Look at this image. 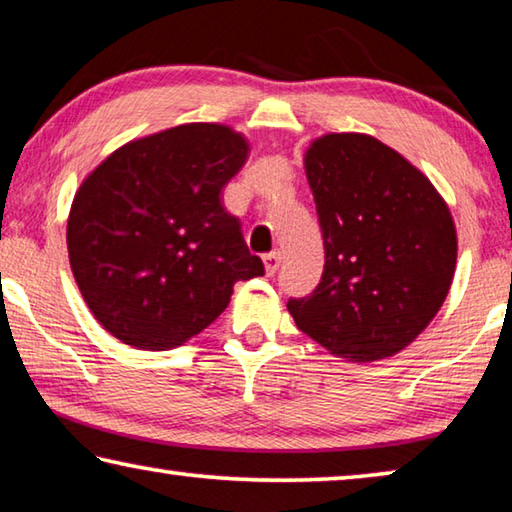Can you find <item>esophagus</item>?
<instances>
[{
	"mask_svg": "<svg viewBox=\"0 0 512 512\" xmlns=\"http://www.w3.org/2000/svg\"><path fill=\"white\" fill-rule=\"evenodd\" d=\"M264 271H266V275H273L277 268H280V264H282V255H280V250H273V253H266L264 257Z\"/></svg>",
	"mask_w": 512,
	"mask_h": 512,
	"instance_id": "esophagus-1",
	"label": "esophagus"
}]
</instances>
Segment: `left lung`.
Returning a JSON list of instances; mask_svg holds the SVG:
<instances>
[{
    "instance_id": "1",
    "label": "left lung",
    "mask_w": 512,
    "mask_h": 512,
    "mask_svg": "<svg viewBox=\"0 0 512 512\" xmlns=\"http://www.w3.org/2000/svg\"><path fill=\"white\" fill-rule=\"evenodd\" d=\"M325 271L289 300L296 325L352 363L393 357L422 334L456 271V225L431 180L366 133H327L305 151Z\"/></svg>"
}]
</instances>
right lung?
Returning <instances> with one entry per match:
<instances>
[{
    "label": "right lung",
    "mask_w": 512,
    "mask_h": 512,
    "mask_svg": "<svg viewBox=\"0 0 512 512\" xmlns=\"http://www.w3.org/2000/svg\"><path fill=\"white\" fill-rule=\"evenodd\" d=\"M250 142L225 124L173 126L112 151L67 216V253L99 325L137 350L185 345L264 264L221 192Z\"/></svg>",
    "instance_id": "right-lung-1"
}]
</instances>
